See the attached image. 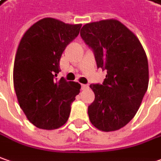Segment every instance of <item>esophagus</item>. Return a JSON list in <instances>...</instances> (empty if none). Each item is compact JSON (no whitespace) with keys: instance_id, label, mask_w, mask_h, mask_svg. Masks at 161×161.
Instances as JSON below:
<instances>
[{"instance_id":"obj_1","label":"esophagus","mask_w":161,"mask_h":161,"mask_svg":"<svg viewBox=\"0 0 161 161\" xmlns=\"http://www.w3.org/2000/svg\"><path fill=\"white\" fill-rule=\"evenodd\" d=\"M81 87H82V89L83 90H86L89 88V85H81Z\"/></svg>"}]
</instances>
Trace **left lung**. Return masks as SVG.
Returning <instances> with one entry per match:
<instances>
[{
	"instance_id": "1",
	"label": "left lung",
	"mask_w": 161,
	"mask_h": 161,
	"mask_svg": "<svg viewBox=\"0 0 161 161\" xmlns=\"http://www.w3.org/2000/svg\"><path fill=\"white\" fill-rule=\"evenodd\" d=\"M81 38L92 50L98 69L107 70L102 84H92L95 99L88 107L91 122L99 130H117L130 122L148 88L146 54L135 34L117 20L82 27Z\"/></svg>"
}]
</instances>
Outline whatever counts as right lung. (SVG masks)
Returning <instances> with one entry per match:
<instances>
[{"label": "right lung", "mask_w": 161, "mask_h": 161, "mask_svg": "<svg viewBox=\"0 0 161 161\" xmlns=\"http://www.w3.org/2000/svg\"><path fill=\"white\" fill-rule=\"evenodd\" d=\"M82 25L43 18L31 26L16 52L13 81L18 103L33 125L54 130L68 121L81 85L57 79L60 60Z\"/></svg>", "instance_id": "right-lung-1"}]
</instances>
